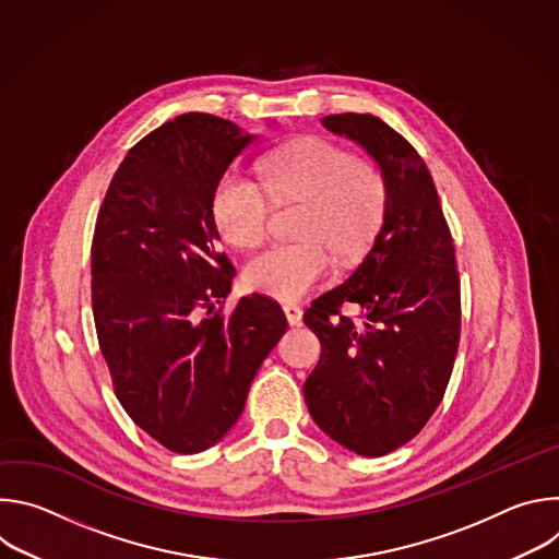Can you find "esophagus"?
<instances>
[{"label":"esophagus","mask_w":559,"mask_h":559,"mask_svg":"<svg viewBox=\"0 0 559 559\" xmlns=\"http://www.w3.org/2000/svg\"><path fill=\"white\" fill-rule=\"evenodd\" d=\"M283 311H285V316H287V323H289L292 328H298V325L302 323V309H300L298 305L287 302V305H283Z\"/></svg>","instance_id":"34e87169"}]
</instances>
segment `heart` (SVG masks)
Returning <instances> with one entry per match:
<instances>
[{"label":"heart","mask_w":559,"mask_h":559,"mask_svg":"<svg viewBox=\"0 0 559 559\" xmlns=\"http://www.w3.org/2000/svg\"><path fill=\"white\" fill-rule=\"evenodd\" d=\"M259 173L263 187L236 170L221 175L212 214L231 246L250 248L270 225L267 193L276 201H307L298 229L302 241L274 243L246 265L252 289L298 300L332 274V252L341 261L365 252L382 216L384 183L369 162L323 136L298 139L267 154Z\"/></svg>","instance_id":"obj_1"}]
</instances>
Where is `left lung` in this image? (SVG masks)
<instances>
[{
    "label": "left lung",
    "mask_w": 559,
    "mask_h": 559,
    "mask_svg": "<svg viewBox=\"0 0 559 559\" xmlns=\"http://www.w3.org/2000/svg\"><path fill=\"white\" fill-rule=\"evenodd\" d=\"M323 126L373 156L384 212L365 261L302 316L323 347L302 391L332 440L380 457L418 436L444 397L460 343L455 250L429 168L403 134L356 112ZM345 301L364 307L360 324L340 313Z\"/></svg>",
    "instance_id": "1"
}]
</instances>
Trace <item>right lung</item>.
<instances>
[{
    "instance_id": "add662e5",
    "label": "right lung",
    "mask_w": 559,
    "mask_h": 559,
    "mask_svg": "<svg viewBox=\"0 0 559 559\" xmlns=\"http://www.w3.org/2000/svg\"><path fill=\"white\" fill-rule=\"evenodd\" d=\"M254 134L188 112L143 136L115 173L93 236L99 349L126 414L175 453L216 444L287 332L281 305L221 307L234 265L218 252L212 192Z\"/></svg>"
}]
</instances>
